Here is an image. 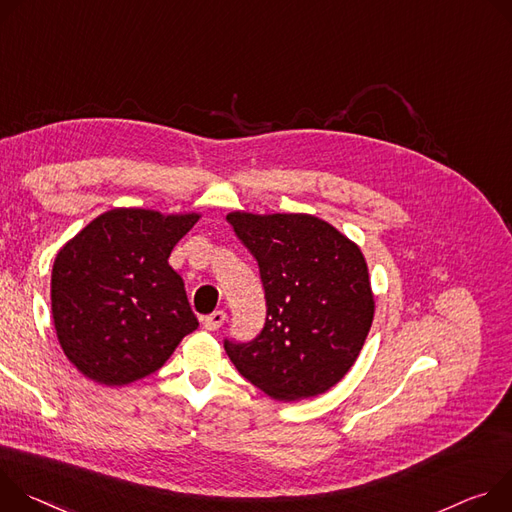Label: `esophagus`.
<instances>
[{"label":"esophagus","instance_id":"obj_1","mask_svg":"<svg viewBox=\"0 0 512 512\" xmlns=\"http://www.w3.org/2000/svg\"><path fill=\"white\" fill-rule=\"evenodd\" d=\"M225 317H227L225 311H213L211 315L203 317V327L209 329V331H215V329H219L225 323Z\"/></svg>","mask_w":512,"mask_h":512}]
</instances>
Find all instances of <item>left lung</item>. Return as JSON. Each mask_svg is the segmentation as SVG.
I'll list each match as a JSON object with an SVG mask.
<instances>
[{
	"label": "left lung",
	"instance_id": "1",
	"mask_svg": "<svg viewBox=\"0 0 512 512\" xmlns=\"http://www.w3.org/2000/svg\"><path fill=\"white\" fill-rule=\"evenodd\" d=\"M227 221L260 266L266 323L225 352L274 401L327 392L360 356L374 319L366 258L356 242L309 213L232 211Z\"/></svg>",
	"mask_w": 512,
	"mask_h": 512
}]
</instances>
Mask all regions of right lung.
Masks as SVG:
<instances>
[{"mask_svg": "<svg viewBox=\"0 0 512 512\" xmlns=\"http://www.w3.org/2000/svg\"><path fill=\"white\" fill-rule=\"evenodd\" d=\"M199 217L116 207L56 254L52 321L67 360L85 378L132 384L162 368L197 329L185 282L168 256Z\"/></svg>", "mask_w": 512, "mask_h": 512, "instance_id": "add662e5", "label": "right lung"}]
</instances>
